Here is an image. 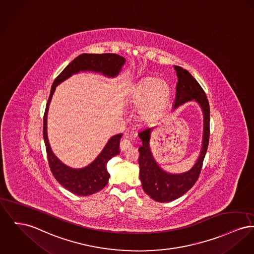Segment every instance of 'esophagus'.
Wrapping results in <instances>:
<instances>
[{
  "label": "esophagus",
  "instance_id": "1",
  "mask_svg": "<svg viewBox=\"0 0 254 254\" xmlns=\"http://www.w3.org/2000/svg\"><path fill=\"white\" fill-rule=\"evenodd\" d=\"M132 147V144L131 142L128 140V139H124L122 142H121V149L123 151H126L128 149H130Z\"/></svg>",
  "mask_w": 254,
  "mask_h": 254
}]
</instances>
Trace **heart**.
Instances as JSON below:
<instances>
[{"label":"heart","instance_id":"1","mask_svg":"<svg viewBox=\"0 0 254 254\" xmlns=\"http://www.w3.org/2000/svg\"><path fill=\"white\" fill-rule=\"evenodd\" d=\"M171 86L158 76H146L130 90L127 103L132 107H140V118L154 119L164 109L170 97Z\"/></svg>","mask_w":254,"mask_h":254}]
</instances>
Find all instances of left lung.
<instances>
[{"mask_svg":"<svg viewBox=\"0 0 254 254\" xmlns=\"http://www.w3.org/2000/svg\"><path fill=\"white\" fill-rule=\"evenodd\" d=\"M178 75L176 100L174 109L187 102L194 101L200 106L203 113V135L199 155L194 166L187 172L171 174L164 171L155 161L149 147L151 127L139 132L142 146L139 148L140 180L142 188L153 200L169 202L187 193L198 179L203 159L208 148L210 133V107L208 100L199 83L187 70L175 66Z\"/></svg>","mask_w":254,"mask_h":254,"instance_id":"obj_1","label":"left lung"}]
</instances>
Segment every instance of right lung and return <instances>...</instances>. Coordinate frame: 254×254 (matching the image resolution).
Here are the masks:
<instances>
[{
	"instance_id": "add662e5",
	"label": "right lung",
	"mask_w": 254,
	"mask_h": 254,
	"mask_svg": "<svg viewBox=\"0 0 254 254\" xmlns=\"http://www.w3.org/2000/svg\"><path fill=\"white\" fill-rule=\"evenodd\" d=\"M125 63V58L116 54H82L66 66L52 85L43 120V137L48 161L55 179L59 181L61 186L76 195L86 196L105 188L110 177L106 164L113 156L119 154L120 140L123 134L120 133L112 136L96 159L86 167L74 169L63 164L51 149L47 133V116L52 97L59 84L75 74L89 71L101 73L107 77H115L119 75Z\"/></svg>"
}]
</instances>
